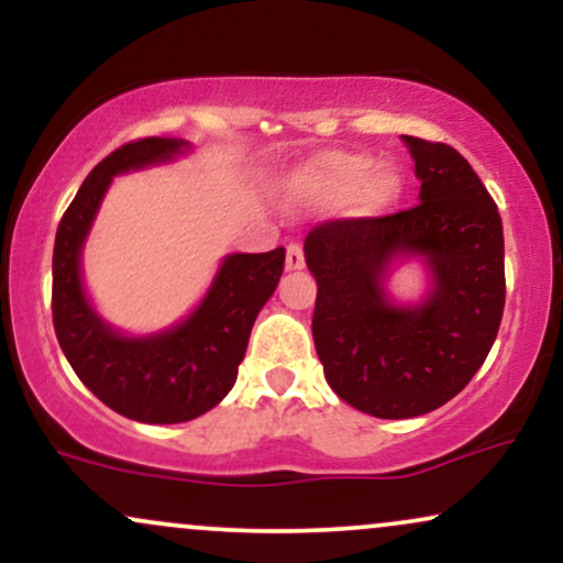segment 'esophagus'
<instances>
[{"label": "esophagus", "instance_id": "obj_1", "mask_svg": "<svg viewBox=\"0 0 563 563\" xmlns=\"http://www.w3.org/2000/svg\"><path fill=\"white\" fill-rule=\"evenodd\" d=\"M286 267L288 269H301L303 267V251H301V243H288L286 249Z\"/></svg>", "mask_w": 563, "mask_h": 563}]
</instances>
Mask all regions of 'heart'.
<instances>
[{
	"label": "heart",
	"mask_w": 563,
	"mask_h": 563,
	"mask_svg": "<svg viewBox=\"0 0 563 563\" xmlns=\"http://www.w3.org/2000/svg\"><path fill=\"white\" fill-rule=\"evenodd\" d=\"M360 184V203L367 211H380L391 206L402 190V177L391 166H378L376 161L365 153H331L312 166V172L301 179L307 192L325 198H344L357 190Z\"/></svg>",
	"instance_id": "obj_1"
}]
</instances>
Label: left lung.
<instances>
[{"label": "left lung", "instance_id": "8db88e82", "mask_svg": "<svg viewBox=\"0 0 563 563\" xmlns=\"http://www.w3.org/2000/svg\"><path fill=\"white\" fill-rule=\"evenodd\" d=\"M421 196L386 217L331 219L303 241L318 280L312 335L325 380L344 402L376 418H416L466 389L506 307L503 222L455 147L402 134ZM397 255H421L430 296L394 305L383 277Z\"/></svg>", "mask_w": 563, "mask_h": 563}]
</instances>
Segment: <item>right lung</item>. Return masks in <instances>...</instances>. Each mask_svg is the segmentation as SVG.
Here are the masks:
<instances>
[{
	"label": "right lung",
	"mask_w": 563,
	"mask_h": 563,
	"mask_svg": "<svg viewBox=\"0 0 563 563\" xmlns=\"http://www.w3.org/2000/svg\"><path fill=\"white\" fill-rule=\"evenodd\" d=\"M183 140L145 137L113 151L89 172L57 224L53 325L63 354L100 402L140 423H183L222 402L235 386L256 314L275 294L286 249L232 254L206 299L169 331L129 339L106 325L81 286V245L115 174L172 161Z\"/></svg>",
	"instance_id": "right-lung-1"
}]
</instances>
